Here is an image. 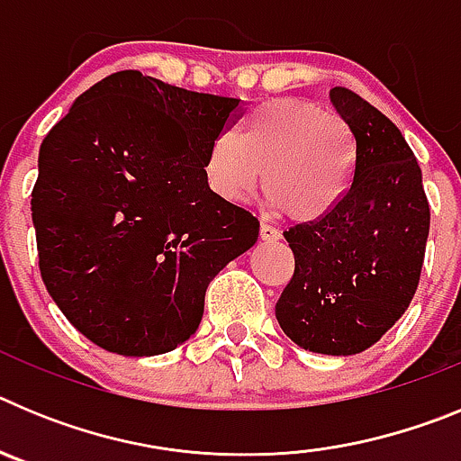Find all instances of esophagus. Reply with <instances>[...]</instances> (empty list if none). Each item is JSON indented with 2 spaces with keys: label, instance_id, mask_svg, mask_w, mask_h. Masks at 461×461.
Returning <instances> with one entry per match:
<instances>
[{
  "label": "esophagus",
  "instance_id": "esophagus-1",
  "mask_svg": "<svg viewBox=\"0 0 461 461\" xmlns=\"http://www.w3.org/2000/svg\"><path fill=\"white\" fill-rule=\"evenodd\" d=\"M260 240H266V242H276V240L281 238V233L276 230L275 226H270V223H260Z\"/></svg>",
  "mask_w": 461,
  "mask_h": 461
}]
</instances>
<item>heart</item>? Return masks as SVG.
<instances>
[{
	"mask_svg": "<svg viewBox=\"0 0 461 461\" xmlns=\"http://www.w3.org/2000/svg\"><path fill=\"white\" fill-rule=\"evenodd\" d=\"M219 198L244 201L260 186L293 221H319L335 212L356 177V140L344 120L300 99L256 105L238 136H219L203 164Z\"/></svg>",
	"mask_w": 461,
	"mask_h": 461,
	"instance_id": "b5f03b06",
	"label": "heart"
}]
</instances>
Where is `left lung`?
<instances>
[{"label":"left lung","mask_w":461,"mask_h":461,"mask_svg":"<svg viewBox=\"0 0 461 461\" xmlns=\"http://www.w3.org/2000/svg\"><path fill=\"white\" fill-rule=\"evenodd\" d=\"M330 99L356 140V177L328 217L284 230L295 270L275 313L304 351L356 356L402 319L418 291L429 203L397 126L351 89L332 87Z\"/></svg>","instance_id":"left-lung-1"}]
</instances>
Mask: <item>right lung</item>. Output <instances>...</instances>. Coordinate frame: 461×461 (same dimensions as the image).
<instances>
[{
	"mask_svg": "<svg viewBox=\"0 0 461 461\" xmlns=\"http://www.w3.org/2000/svg\"><path fill=\"white\" fill-rule=\"evenodd\" d=\"M242 101L140 71L92 85L50 129L32 191L48 293L89 341L158 356L189 339L205 291L254 247L258 219L207 186V149Z\"/></svg>",
	"mask_w": 461,
	"mask_h": 461,
	"instance_id": "1",
	"label": "right lung"
}]
</instances>
